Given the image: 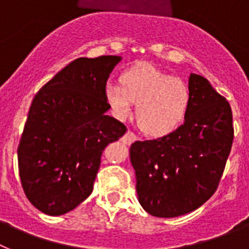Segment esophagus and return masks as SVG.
<instances>
[{"mask_svg":"<svg viewBox=\"0 0 249 249\" xmlns=\"http://www.w3.org/2000/svg\"><path fill=\"white\" fill-rule=\"evenodd\" d=\"M136 140H137V136H136L135 133H133V132H131V131H127L126 135L122 137V142L124 144H132Z\"/></svg>","mask_w":249,"mask_h":249,"instance_id":"34e87169","label":"esophagus"}]
</instances>
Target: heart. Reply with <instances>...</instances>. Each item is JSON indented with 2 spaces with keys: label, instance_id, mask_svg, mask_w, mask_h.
Segmentation results:
<instances>
[{
  "label": "heart",
  "instance_id": "obj_1",
  "mask_svg": "<svg viewBox=\"0 0 249 249\" xmlns=\"http://www.w3.org/2000/svg\"><path fill=\"white\" fill-rule=\"evenodd\" d=\"M118 81L105 89L106 102L117 120H127L137 105L138 124L152 137L169 135L183 123L191 94L181 78L143 63L122 72Z\"/></svg>",
  "mask_w": 249,
  "mask_h": 249
}]
</instances>
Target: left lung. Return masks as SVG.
Returning <instances> with one entry per match:
<instances>
[{
  "mask_svg": "<svg viewBox=\"0 0 249 249\" xmlns=\"http://www.w3.org/2000/svg\"><path fill=\"white\" fill-rule=\"evenodd\" d=\"M184 123L157 140L136 141L129 149L138 201L149 214L172 218L212 197L233 142L228 101L199 74L191 73Z\"/></svg>",
  "mask_w": 249,
  "mask_h": 249,
  "instance_id": "8db88e82",
  "label": "left lung"
}]
</instances>
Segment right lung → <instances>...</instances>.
Wrapping results in <instances>:
<instances>
[{
  "label": "right lung",
  "instance_id": "obj_1",
  "mask_svg": "<svg viewBox=\"0 0 249 249\" xmlns=\"http://www.w3.org/2000/svg\"><path fill=\"white\" fill-rule=\"evenodd\" d=\"M120 56L74 59L31 103L19 141L18 171L28 201L48 215L74 210L93 190L107 144L126 133L106 114V83Z\"/></svg>",
  "mask_w": 249,
  "mask_h": 249
}]
</instances>
